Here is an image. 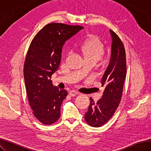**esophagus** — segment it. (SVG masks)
<instances>
[{
	"label": "esophagus",
	"instance_id": "obj_1",
	"mask_svg": "<svg viewBox=\"0 0 151 151\" xmlns=\"http://www.w3.org/2000/svg\"><path fill=\"white\" fill-rule=\"evenodd\" d=\"M78 93H79L78 92V91H75V90H71V91H69V95H71V96H72V97L76 96V95H77Z\"/></svg>",
	"mask_w": 151,
	"mask_h": 151
}]
</instances>
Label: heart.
<instances>
[{
  "label": "heart",
  "mask_w": 151,
  "mask_h": 151,
  "mask_svg": "<svg viewBox=\"0 0 151 151\" xmlns=\"http://www.w3.org/2000/svg\"><path fill=\"white\" fill-rule=\"evenodd\" d=\"M79 49L85 60L99 61L105 52L104 44L97 36H90L81 43Z\"/></svg>",
  "instance_id": "heart-1"
}]
</instances>
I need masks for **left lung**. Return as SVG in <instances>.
I'll return each mask as SVG.
<instances>
[{
    "label": "left lung",
    "instance_id": "left-lung-1",
    "mask_svg": "<svg viewBox=\"0 0 151 151\" xmlns=\"http://www.w3.org/2000/svg\"><path fill=\"white\" fill-rule=\"evenodd\" d=\"M112 38L111 54L108 67L101 79L104 88L102 98L95 103L90 98V104L84 119L90 126H103L111 119L120 104L126 76V51L122 42L115 32L109 30Z\"/></svg>",
    "mask_w": 151,
    "mask_h": 151
}]
</instances>
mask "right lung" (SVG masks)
I'll return each mask as SVG.
<instances>
[{
  "instance_id": "add662e5",
  "label": "right lung",
  "mask_w": 151,
  "mask_h": 151,
  "mask_svg": "<svg viewBox=\"0 0 151 151\" xmlns=\"http://www.w3.org/2000/svg\"><path fill=\"white\" fill-rule=\"evenodd\" d=\"M82 29L80 25L49 24L36 35L29 47L24 67L26 93L33 115L44 125L52 124L60 117L67 91L54 86L51 76L60 65L64 43Z\"/></svg>"
}]
</instances>
